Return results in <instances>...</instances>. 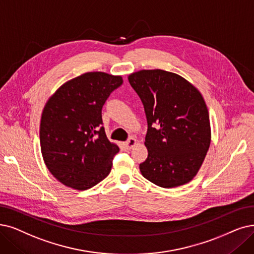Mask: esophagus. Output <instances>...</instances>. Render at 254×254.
<instances>
[{
  "label": "esophagus",
  "instance_id": "obj_1",
  "mask_svg": "<svg viewBox=\"0 0 254 254\" xmlns=\"http://www.w3.org/2000/svg\"><path fill=\"white\" fill-rule=\"evenodd\" d=\"M135 144H136V139L134 137H130L125 143V146L127 149H131L133 146H135Z\"/></svg>",
  "mask_w": 254,
  "mask_h": 254
}]
</instances>
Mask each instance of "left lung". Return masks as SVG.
<instances>
[{
  "instance_id": "8db88e82",
  "label": "left lung",
  "mask_w": 254,
  "mask_h": 254,
  "mask_svg": "<svg viewBox=\"0 0 254 254\" xmlns=\"http://www.w3.org/2000/svg\"><path fill=\"white\" fill-rule=\"evenodd\" d=\"M143 102L148 130L143 176L161 188L188 184L199 171L210 145L209 116L199 90L181 76L143 69L128 77Z\"/></svg>"
}]
</instances>
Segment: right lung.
<instances>
[{
	"label": "right lung",
	"mask_w": 254,
	"mask_h": 254,
	"mask_svg": "<svg viewBox=\"0 0 254 254\" xmlns=\"http://www.w3.org/2000/svg\"><path fill=\"white\" fill-rule=\"evenodd\" d=\"M121 76L90 72L60 86L44 108L40 148L52 175L79 190L93 188L110 173L119 147L102 126V108Z\"/></svg>",
	"instance_id": "add662e5"
}]
</instances>
